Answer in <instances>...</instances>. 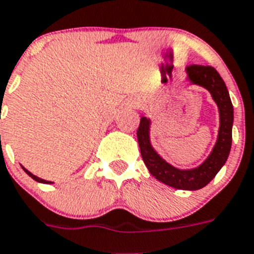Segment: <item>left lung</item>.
I'll return each instance as SVG.
<instances>
[{
    "label": "left lung",
    "instance_id": "left-lung-1",
    "mask_svg": "<svg viewBox=\"0 0 254 254\" xmlns=\"http://www.w3.org/2000/svg\"><path fill=\"white\" fill-rule=\"evenodd\" d=\"M187 78L190 82L205 87L212 94V98L218 106L219 111V130L216 146L208 159L201 165L193 169H178L167 163L153 150L150 142L151 121L147 117H142L137 130L138 143L140 155L150 173L157 181L168 186L178 190H200L206 186L216 177L221 168L225 165L229 157L232 142V123H234V108L225 81L218 72L210 65L191 64L186 68Z\"/></svg>",
    "mask_w": 254,
    "mask_h": 254
}]
</instances>
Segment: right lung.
<instances>
[{
    "label": "right lung",
    "instance_id": "add662e5",
    "mask_svg": "<svg viewBox=\"0 0 254 254\" xmlns=\"http://www.w3.org/2000/svg\"><path fill=\"white\" fill-rule=\"evenodd\" d=\"M22 168H23V170H24L25 173L28 174V176L31 177V178H33V180H35V181H37V182H40V183H53V182H50V181H45V180H42V178H38V177H36L35 174H32L31 172H29V170L25 169L24 167H22Z\"/></svg>",
    "mask_w": 254,
    "mask_h": 254
}]
</instances>
